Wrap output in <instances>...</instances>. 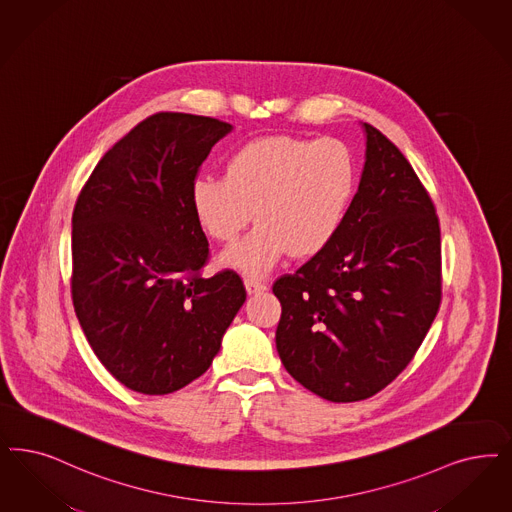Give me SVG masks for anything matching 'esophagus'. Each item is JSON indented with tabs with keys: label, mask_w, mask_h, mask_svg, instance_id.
<instances>
[{
	"label": "esophagus",
	"mask_w": 512,
	"mask_h": 512,
	"mask_svg": "<svg viewBox=\"0 0 512 512\" xmlns=\"http://www.w3.org/2000/svg\"><path fill=\"white\" fill-rule=\"evenodd\" d=\"M244 283H246V289L249 295H251V293H263L266 289V283L257 280V278H246Z\"/></svg>",
	"instance_id": "obj_1"
}]
</instances>
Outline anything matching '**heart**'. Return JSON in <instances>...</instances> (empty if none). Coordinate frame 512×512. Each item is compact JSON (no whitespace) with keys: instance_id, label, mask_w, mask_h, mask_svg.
<instances>
[{"instance_id":"b5f03b06","label":"heart","mask_w":512,"mask_h":512,"mask_svg":"<svg viewBox=\"0 0 512 512\" xmlns=\"http://www.w3.org/2000/svg\"><path fill=\"white\" fill-rule=\"evenodd\" d=\"M357 189V164L344 141L261 136L236 147L225 177L191 183V208L204 232L234 244L255 215L257 227L225 263L265 274L289 251L314 257L335 242Z\"/></svg>"}]
</instances>
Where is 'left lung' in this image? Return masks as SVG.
<instances>
[{"instance_id": "left-lung-1", "label": "left lung", "mask_w": 512, "mask_h": 512, "mask_svg": "<svg viewBox=\"0 0 512 512\" xmlns=\"http://www.w3.org/2000/svg\"><path fill=\"white\" fill-rule=\"evenodd\" d=\"M365 168L335 242L272 291L276 348L300 386L353 403L391 384L441 306V227L405 155L371 124Z\"/></svg>"}]
</instances>
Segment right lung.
<instances>
[{
	"label": "right lung",
	"mask_w": 512,
	"mask_h": 512,
	"mask_svg": "<svg viewBox=\"0 0 512 512\" xmlns=\"http://www.w3.org/2000/svg\"><path fill=\"white\" fill-rule=\"evenodd\" d=\"M230 130L213 117L155 113L100 159L73 208L75 314L107 371L143 395L208 371L246 300L234 270L202 276L210 247L191 208V183Z\"/></svg>",
	"instance_id": "1"
}]
</instances>
